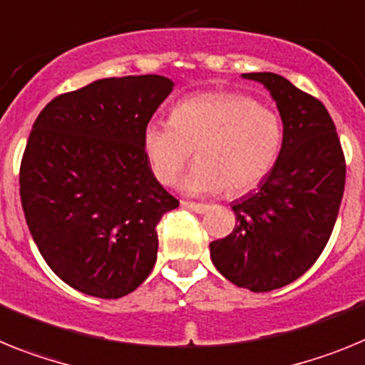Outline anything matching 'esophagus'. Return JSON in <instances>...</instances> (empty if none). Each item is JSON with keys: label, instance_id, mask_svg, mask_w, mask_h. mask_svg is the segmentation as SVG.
I'll return each instance as SVG.
<instances>
[{"label": "esophagus", "instance_id": "esophagus-1", "mask_svg": "<svg viewBox=\"0 0 365 365\" xmlns=\"http://www.w3.org/2000/svg\"><path fill=\"white\" fill-rule=\"evenodd\" d=\"M182 207L191 209V211H195V213H198V215H204L205 211L209 209V205L207 204H196V202H182Z\"/></svg>", "mask_w": 365, "mask_h": 365}]
</instances>
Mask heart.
<instances>
[{
  "instance_id": "heart-1",
  "label": "heart",
  "mask_w": 365,
  "mask_h": 365,
  "mask_svg": "<svg viewBox=\"0 0 365 365\" xmlns=\"http://www.w3.org/2000/svg\"><path fill=\"white\" fill-rule=\"evenodd\" d=\"M281 145L277 113L242 93L196 95L174 106L170 121L154 119L143 130L145 156L165 185L196 152L198 163L178 183L187 195L252 191L274 169Z\"/></svg>"
}]
</instances>
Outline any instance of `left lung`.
Segmentation results:
<instances>
[{
  "label": "left lung",
  "instance_id": "left-lung-1",
  "mask_svg": "<svg viewBox=\"0 0 365 365\" xmlns=\"http://www.w3.org/2000/svg\"><path fill=\"white\" fill-rule=\"evenodd\" d=\"M270 91L283 121V145L259 189L233 202L237 226L209 244L227 281L270 292L305 274L334 227L345 187V160L322 103L275 73H244Z\"/></svg>",
  "mask_w": 365,
  "mask_h": 365
}]
</instances>
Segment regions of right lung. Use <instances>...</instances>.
<instances>
[{"mask_svg": "<svg viewBox=\"0 0 365 365\" xmlns=\"http://www.w3.org/2000/svg\"><path fill=\"white\" fill-rule=\"evenodd\" d=\"M173 88L161 75L101 78L34 121L21 207L43 261L78 292L117 299L156 264L158 222L178 200L152 173L143 130Z\"/></svg>", "mask_w": 365, "mask_h": 365, "instance_id": "1", "label": "right lung"}]
</instances>
